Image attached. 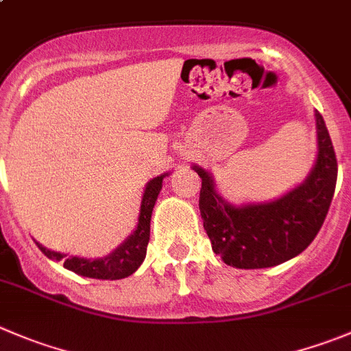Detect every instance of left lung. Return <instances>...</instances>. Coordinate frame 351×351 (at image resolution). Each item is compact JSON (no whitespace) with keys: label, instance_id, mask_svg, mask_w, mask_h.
Instances as JSON below:
<instances>
[{"label":"left lung","instance_id":"left-lung-1","mask_svg":"<svg viewBox=\"0 0 351 351\" xmlns=\"http://www.w3.org/2000/svg\"><path fill=\"white\" fill-rule=\"evenodd\" d=\"M317 158L304 182L267 202L231 204L217 192L207 169L193 165L202 178L199 197L204 230L214 254L237 269H262L297 257L326 219L338 178V162L324 118L315 111Z\"/></svg>","mask_w":351,"mask_h":351}]
</instances>
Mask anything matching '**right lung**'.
Here are the masks:
<instances>
[{
	"label": "right lung",
	"mask_w": 351,
	"mask_h": 351,
	"mask_svg": "<svg viewBox=\"0 0 351 351\" xmlns=\"http://www.w3.org/2000/svg\"><path fill=\"white\" fill-rule=\"evenodd\" d=\"M169 175V171L149 180L142 193L141 213H138V223L134 233L127 238L121 245H118L111 254L97 258L77 257L61 252H54L36 241L44 255L51 261H63L64 269L71 271L75 274H80L84 278H94V280H123L130 276L141 267L147 252L149 234H151V216L152 209L156 206L159 192L162 189V180Z\"/></svg>",
	"instance_id": "right-lung-1"
}]
</instances>
